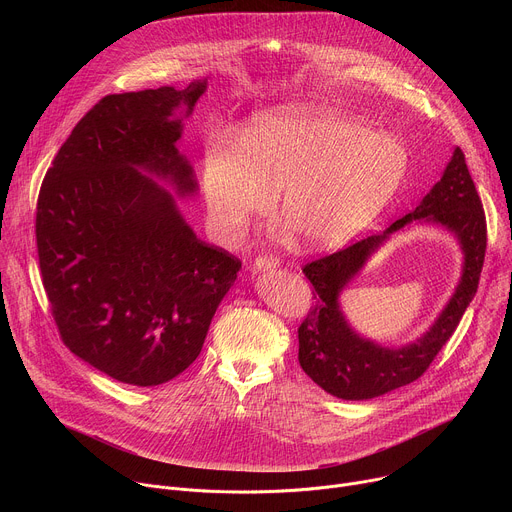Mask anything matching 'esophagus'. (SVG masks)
I'll list each match as a JSON object with an SVG mask.
<instances>
[{
    "instance_id": "1",
    "label": "esophagus",
    "mask_w": 512,
    "mask_h": 512,
    "mask_svg": "<svg viewBox=\"0 0 512 512\" xmlns=\"http://www.w3.org/2000/svg\"><path fill=\"white\" fill-rule=\"evenodd\" d=\"M275 265H277V257H273V255H259L253 261L255 269H269V267H275Z\"/></svg>"
}]
</instances>
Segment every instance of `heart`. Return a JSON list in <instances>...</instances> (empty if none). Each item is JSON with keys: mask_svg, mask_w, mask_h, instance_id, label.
I'll return each mask as SVG.
<instances>
[{"mask_svg": "<svg viewBox=\"0 0 512 512\" xmlns=\"http://www.w3.org/2000/svg\"><path fill=\"white\" fill-rule=\"evenodd\" d=\"M407 170L405 145L354 119L277 109L241 133V152L214 145L202 160V196L218 231L241 237L279 197L285 221L312 247H336L367 229Z\"/></svg>", "mask_w": 512, "mask_h": 512, "instance_id": "obj_1", "label": "heart"}]
</instances>
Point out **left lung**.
<instances>
[{
	"instance_id": "8db88e82",
	"label": "left lung",
	"mask_w": 512,
	"mask_h": 512,
	"mask_svg": "<svg viewBox=\"0 0 512 512\" xmlns=\"http://www.w3.org/2000/svg\"><path fill=\"white\" fill-rule=\"evenodd\" d=\"M413 220L440 222L457 233L465 251V273L451 304L423 339L391 351L362 341L345 324L337 308L341 287L359 270L370 253L391 233ZM486 255V216L468 172L464 152L454 156L421 204L395 221L385 233L360 239L336 253L304 265L314 287V306L298 328L300 364L304 373L326 393L348 399H373L419 379L456 332L466 308L476 296Z\"/></svg>"
}]
</instances>
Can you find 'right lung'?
Returning a JSON list of instances; mask_svg holds the SVG:
<instances>
[{
  "label": "right lung",
  "instance_id": "right-lung-1",
  "mask_svg": "<svg viewBox=\"0 0 512 512\" xmlns=\"http://www.w3.org/2000/svg\"><path fill=\"white\" fill-rule=\"evenodd\" d=\"M206 81L103 97L68 135L36 208L44 291L60 340L111 379L154 387L202 350L241 261L196 239L168 190H196L178 154L182 103Z\"/></svg>",
  "mask_w": 512,
  "mask_h": 512
}]
</instances>
